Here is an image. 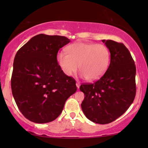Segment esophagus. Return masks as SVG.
I'll return each mask as SVG.
<instances>
[{
	"label": "esophagus",
	"mask_w": 148,
	"mask_h": 148,
	"mask_svg": "<svg viewBox=\"0 0 148 148\" xmlns=\"http://www.w3.org/2000/svg\"><path fill=\"white\" fill-rule=\"evenodd\" d=\"M76 86H77V88H79V86H80V82H78V81L76 83Z\"/></svg>",
	"instance_id": "obj_1"
}]
</instances>
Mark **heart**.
Segmentation results:
<instances>
[{"label": "heart", "mask_w": 148, "mask_h": 148, "mask_svg": "<svg viewBox=\"0 0 148 148\" xmlns=\"http://www.w3.org/2000/svg\"><path fill=\"white\" fill-rule=\"evenodd\" d=\"M67 53L60 52L56 61L64 74L72 75L79 69L81 75L90 81L102 77L110 64V53L104 44L78 42L66 48Z\"/></svg>", "instance_id": "obj_1"}]
</instances>
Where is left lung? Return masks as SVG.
Returning a JSON list of instances; mask_svg holds the SVG:
<instances>
[{
	"label": "left lung",
	"instance_id": "1",
	"mask_svg": "<svg viewBox=\"0 0 148 148\" xmlns=\"http://www.w3.org/2000/svg\"><path fill=\"white\" fill-rule=\"evenodd\" d=\"M110 53L108 69L94 84H82L84 114L92 122L108 124L124 114L136 94V67L130 52L123 43L102 40Z\"/></svg>",
	"mask_w": 148,
	"mask_h": 148
}]
</instances>
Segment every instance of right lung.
I'll return each mask as SVG.
<instances>
[{"label":"right lung","mask_w":148,"mask_h":148,"mask_svg":"<svg viewBox=\"0 0 148 148\" xmlns=\"http://www.w3.org/2000/svg\"><path fill=\"white\" fill-rule=\"evenodd\" d=\"M69 42L64 36L38 34L16 54L12 94L18 108L32 122L55 120L77 91L75 80L64 74L56 61L58 50Z\"/></svg>","instance_id":"add662e5"}]
</instances>
